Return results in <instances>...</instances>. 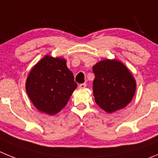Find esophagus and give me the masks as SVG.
<instances>
[{
    "label": "esophagus",
    "mask_w": 158,
    "mask_h": 158,
    "mask_svg": "<svg viewBox=\"0 0 158 158\" xmlns=\"http://www.w3.org/2000/svg\"><path fill=\"white\" fill-rule=\"evenodd\" d=\"M86 83H82V84H79V89H84V88H86Z\"/></svg>",
    "instance_id": "1"
}]
</instances>
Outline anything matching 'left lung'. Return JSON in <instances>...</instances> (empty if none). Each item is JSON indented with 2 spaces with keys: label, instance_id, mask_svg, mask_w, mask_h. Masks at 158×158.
<instances>
[{
  "label": "left lung",
  "instance_id": "left-lung-1",
  "mask_svg": "<svg viewBox=\"0 0 158 158\" xmlns=\"http://www.w3.org/2000/svg\"><path fill=\"white\" fill-rule=\"evenodd\" d=\"M93 82L96 102L106 113L123 109L131 102L136 81L124 64L118 60H103L93 66Z\"/></svg>",
  "mask_w": 158,
  "mask_h": 158
}]
</instances>
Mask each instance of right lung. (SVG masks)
<instances>
[{
    "instance_id": "add662e5",
    "label": "right lung",
    "mask_w": 158,
    "mask_h": 158,
    "mask_svg": "<svg viewBox=\"0 0 158 158\" xmlns=\"http://www.w3.org/2000/svg\"><path fill=\"white\" fill-rule=\"evenodd\" d=\"M76 87L66 60L50 55H45L31 69L26 80L30 100L38 111L50 116L62 110Z\"/></svg>"
}]
</instances>
